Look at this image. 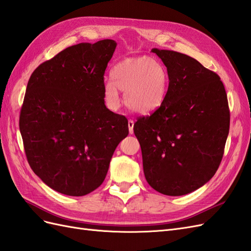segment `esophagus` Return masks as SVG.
Here are the masks:
<instances>
[{
  "label": "esophagus",
  "mask_w": 251,
  "mask_h": 251,
  "mask_svg": "<svg viewBox=\"0 0 251 251\" xmlns=\"http://www.w3.org/2000/svg\"><path fill=\"white\" fill-rule=\"evenodd\" d=\"M133 125H134L133 120H131V119L128 120V128H129V133L133 132Z\"/></svg>",
  "instance_id": "34e87169"
}]
</instances>
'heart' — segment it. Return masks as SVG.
Listing matches in <instances>:
<instances>
[{
	"label": "heart",
	"instance_id": "1",
	"mask_svg": "<svg viewBox=\"0 0 251 251\" xmlns=\"http://www.w3.org/2000/svg\"><path fill=\"white\" fill-rule=\"evenodd\" d=\"M111 80L104 85V98L110 108L120 105L125 91L126 105L132 111L149 114L163 105L170 87V73L164 64L150 57L126 58L111 70Z\"/></svg>",
	"mask_w": 251,
	"mask_h": 251
}]
</instances>
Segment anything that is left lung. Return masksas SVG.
Instances as JSON below:
<instances>
[{
    "label": "left lung",
    "mask_w": 251,
    "mask_h": 251,
    "mask_svg": "<svg viewBox=\"0 0 251 251\" xmlns=\"http://www.w3.org/2000/svg\"><path fill=\"white\" fill-rule=\"evenodd\" d=\"M170 73L163 105L140 117L133 132L142 151L146 181L169 196L199 189L220 166L230 111L221 77L192 57L152 49Z\"/></svg>",
    "instance_id": "8db88e82"
}]
</instances>
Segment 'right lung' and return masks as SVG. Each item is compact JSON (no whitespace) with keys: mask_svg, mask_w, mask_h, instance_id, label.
Returning <instances> with one entry per match:
<instances>
[{"mask_svg":"<svg viewBox=\"0 0 251 251\" xmlns=\"http://www.w3.org/2000/svg\"><path fill=\"white\" fill-rule=\"evenodd\" d=\"M117 48L105 39L67 48L30 75L20 126L31 170L50 189L70 196L105 180L128 121L105 105L104 74Z\"/></svg>","mask_w":251,"mask_h":251,"instance_id":"right-lung-1","label":"right lung"}]
</instances>
